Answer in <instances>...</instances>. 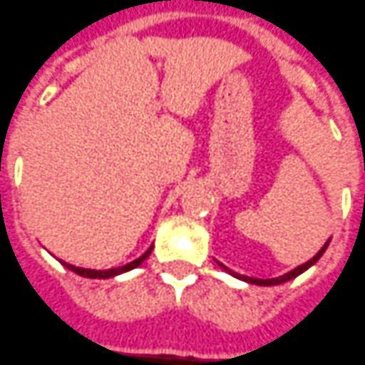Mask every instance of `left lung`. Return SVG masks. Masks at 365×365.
I'll list each match as a JSON object with an SVG mask.
<instances>
[{
  "label": "left lung",
  "mask_w": 365,
  "mask_h": 365,
  "mask_svg": "<svg viewBox=\"0 0 365 365\" xmlns=\"http://www.w3.org/2000/svg\"><path fill=\"white\" fill-rule=\"evenodd\" d=\"M327 245H329V241L325 243L319 251H317V255L314 257V259H309L307 263H303V265H299V267H295L293 271H289V273H285V275H281V277H273V279H257V277H247V275H239V273H235V271H231V269H227L222 263H219L227 273H231L233 277H237V279H243L247 281V283H251V285H279V283H285V281H289V279H295L297 275H302L303 271H307V269L312 267V265H315L317 261H319V257L324 255L325 253V249H327Z\"/></svg>",
  "instance_id": "8db88e82"
}]
</instances>
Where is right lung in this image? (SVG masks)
Segmentation results:
<instances>
[{
	"label": "right lung",
	"instance_id": "1",
	"mask_svg": "<svg viewBox=\"0 0 365 365\" xmlns=\"http://www.w3.org/2000/svg\"><path fill=\"white\" fill-rule=\"evenodd\" d=\"M153 253V247L144 253V255H140L138 259H134V261H130V263H126V265H122V267H116V269H104V271H96V269H84V267H76V265H70V263H63L62 265H66V267L70 269V271H74V273H78V275H82V277H90V279H108V277H116V275H120V273H126V271H130V269L138 267L140 263H143L146 257Z\"/></svg>",
	"mask_w": 365,
	"mask_h": 365
}]
</instances>
